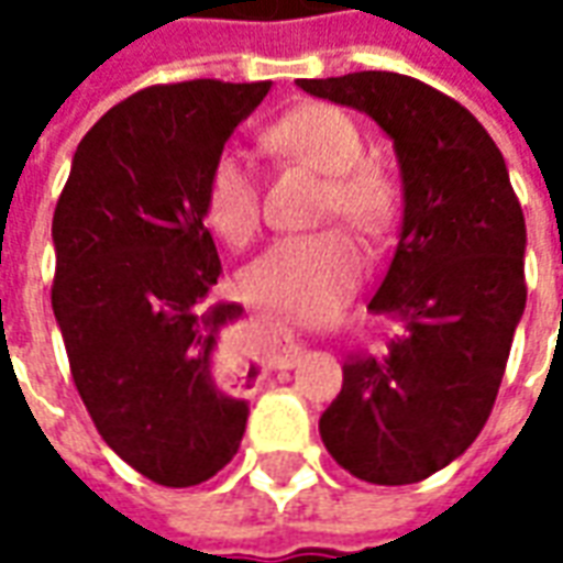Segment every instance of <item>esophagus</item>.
I'll use <instances>...</instances> for the list:
<instances>
[{
	"mask_svg": "<svg viewBox=\"0 0 563 563\" xmlns=\"http://www.w3.org/2000/svg\"><path fill=\"white\" fill-rule=\"evenodd\" d=\"M301 358V343L295 341V334L283 322H271L268 325V367L283 371V367H295Z\"/></svg>",
	"mask_w": 563,
	"mask_h": 563,
	"instance_id": "1",
	"label": "esophagus"
}]
</instances>
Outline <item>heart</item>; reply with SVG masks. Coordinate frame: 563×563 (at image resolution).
<instances>
[{"label":"heart","mask_w":563,"mask_h":563,"mask_svg":"<svg viewBox=\"0 0 563 563\" xmlns=\"http://www.w3.org/2000/svg\"><path fill=\"white\" fill-rule=\"evenodd\" d=\"M265 147L325 174L322 217H341L365 234H383L398 213V189L379 165L362 162L365 139L334 104H298L265 129ZM205 220L225 244L253 241L262 220L258 186L238 150H222L205 177ZM365 271V253L341 225L286 234L241 271V292L280 317H331Z\"/></svg>","instance_id":"obj_1"}]
</instances>
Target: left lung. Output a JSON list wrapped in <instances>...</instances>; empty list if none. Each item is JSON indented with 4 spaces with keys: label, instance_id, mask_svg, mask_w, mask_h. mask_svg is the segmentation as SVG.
Returning <instances> with one entry per match:
<instances>
[{
    "label": "left lung",
    "instance_id": "left-lung-1",
    "mask_svg": "<svg viewBox=\"0 0 563 563\" xmlns=\"http://www.w3.org/2000/svg\"><path fill=\"white\" fill-rule=\"evenodd\" d=\"M298 87L371 117L404 184L398 246L367 305L401 331L383 355H346L319 434L365 483H422L471 446L495 407L528 298L521 205L483 123L422 80L353 71Z\"/></svg>",
    "mask_w": 563,
    "mask_h": 563
}]
</instances>
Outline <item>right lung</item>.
Segmentation results:
<instances>
[{"mask_svg":"<svg viewBox=\"0 0 563 563\" xmlns=\"http://www.w3.org/2000/svg\"><path fill=\"white\" fill-rule=\"evenodd\" d=\"M268 90L184 80L129 96L84 135L56 201L51 305L80 401L120 459L168 488L220 473L250 416L213 374L220 329L244 307H205L222 265L201 196Z\"/></svg>","mask_w":563,"mask_h":563,"instance_id":"1","label":"right lung"}]
</instances>
